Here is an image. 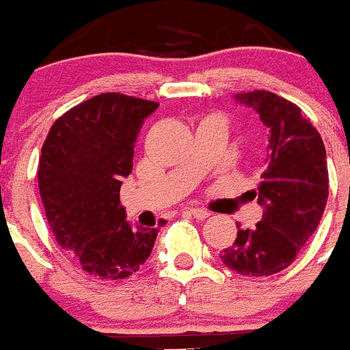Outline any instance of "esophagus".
<instances>
[{"label": "esophagus", "mask_w": 350, "mask_h": 350, "mask_svg": "<svg viewBox=\"0 0 350 350\" xmlns=\"http://www.w3.org/2000/svg\"><path fill=\"white\" fill-rule=\"evenodd\" d=\"M187 213L190 214V216H193V218H197V219H206V218H209V216H211L209 211L200 209V207H190Z\"/></svg>", "instance_id": "esophagus-1"}]
</instances>
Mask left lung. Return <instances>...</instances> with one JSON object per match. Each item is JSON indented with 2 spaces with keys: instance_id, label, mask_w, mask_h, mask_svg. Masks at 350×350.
Wrapping results in <instances>:
<instances>
[{
  "instance_id": "left-lung-1",
  "label": "left lung",
  "mask_w": 350,
  "mask_h": 350,
  "mask_svg": "<svg viewBox=\"0 0 350 350\" xmlns=\"http://www.w3.org/2000/svg\"><path fill=\"white\" fill-rule=\"evenodd\" d=\"M269 132V167L251 193L263 206L256 228L242 230L219 254L228 269L263 277L291 265L312 237L328 200V165L319 132L297 105L267 90L237 94Z\"/></svg>"
}]
</instances>
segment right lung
<instances>
[{
  "mask_svg": "<svg viewBox=\"0 0 350 350\" xmlns=\"http://www.w3.org/2000/svg\"><path fill=\"white\" fill-rule=\"evenodd\" d=\"M157 108L153 100L99 94L57 118L43 143L38 187L46 219L89 275L125 279L152 254L159 228L125 219L120 187L132 172L137 134Z\"/></svg>",
  "mask_w": 350,
  "mask_h": 350,
  "instance_id": "obj_1",
  "label": "right lung"
}]
</instances>
